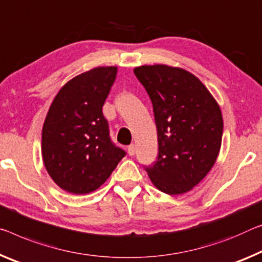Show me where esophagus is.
<instances>
[{"instance_id":"1","label":"esophagus","mask_w":262,"mask_h":262,"mask_svg":"<svg viewBox=\"0 0 262 262\" xmlns=\"http://www.w3.org/2000/svg\"><path fill=\"white\" fill-rule=\"evenodd\" d=\"M128 154H129V156H133L135 154V146L134 144H130L129 147H128Z\"/></svg>"}]
</instances>
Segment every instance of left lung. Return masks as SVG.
Masks as SVG:
<instances>
[{
  "mask_svg": "<svg viewBox=\"0 0 262 262\" xmlns=\"http://www.w3.org/2000/svg\"><path fill=\"white\" fill-rule=\"evenodd\" d=\"M152 102L159 157L146 171L162 192L193 189L217 160L222 146L221 107L192 73L163 64L134 69Z\"/></svg>",
  "mask_w": 262,
  "mask_h": 262,
  "instance_id": "8db88e82",
  "label": "left lung"
}]
</instances>
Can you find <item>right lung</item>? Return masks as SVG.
Returning a JSON list of instances; mask_svg holds the SVG:
<instances>
[{
    "instance_id": "add662e5",
    "label": "right lung",
    "mask_w": 262,
    "mask_h": 262,
    "mask_svg": "<svg viewBox=\"0 0 262 262\" xmlns=\"http://www.w3.org/2000/svg\"><path fill=\"white\" fill-rule=\"evenodd\" d=\"M116 72V66H101L72 78L57 93L45 118V169L70 193L85 194L100 188L126 155L111 141L102 114Z\"/></svg>"
}]
</instances>
